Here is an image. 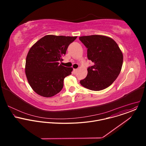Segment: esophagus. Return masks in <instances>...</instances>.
Returning <instances> with one entry per match:
<instances>
[{"label": "esophagus", "mask_w": 146, "mask_h": 146, "mask_svg": "<svg viewBox=\"0 0 146 146\" xmlns=\"http://www.w3.org/2000/svg\"><path fill=\"white\" fill-rule=\"evenodd\" d=\"M77 70H78V69H74V72H75V73H76V72L77 71Z\"/></svg>", "instance_id": "esophagus-1"}]
</instances>
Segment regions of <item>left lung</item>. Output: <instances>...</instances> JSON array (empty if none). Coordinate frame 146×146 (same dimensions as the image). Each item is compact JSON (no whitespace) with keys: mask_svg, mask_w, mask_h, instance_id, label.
Segmentation results:
<instances>
[{"mask_svg":"<svg viewBox=\"0 0 146 146\" xmlns=\"http://www.w3.org/2000/svg\"><path fill=\"white\" fill-rule=\"evenodd\" d=\"M79 39L88 48V58L94 63L88 68L87 76L80 84L94 91L107 88L120 73L123 62L121 49L113 39L104 35L83 36Z\"/></svg>","mask_w":146,"mask_h":146,"instance_id":"left-lung-1","label":"left lung"}]
</instances>
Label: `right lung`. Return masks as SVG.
<instances>
[{
    "mask_svg": "<svg viewBox=\"0 0 146 146\" xmlns=\"http://www.w3.org/2000/svg\"><path fill=\"white\" fill-rule=\"evenodd\" d=\"M77 36L48 35L30 49L26 59L25 74L30 86L39 96L51 97L63 88V80L71 75L72 67L60 64L70 43Z\"/></svg>",
    "mask_w": 146,
    "mask_h": 146,
    "instance_id": "add662e5",
    "label": "right lung"
}]
</instances>
